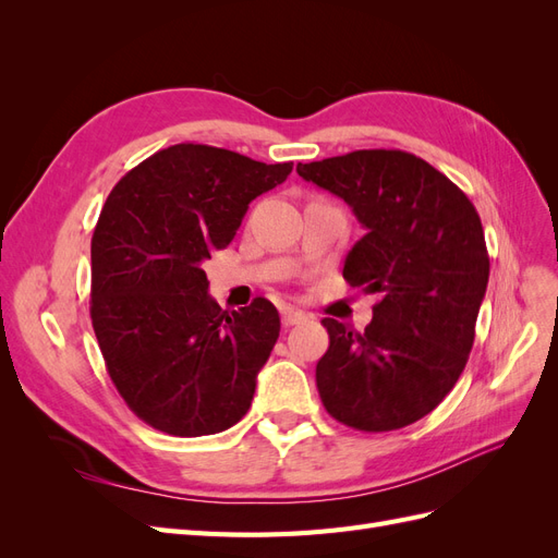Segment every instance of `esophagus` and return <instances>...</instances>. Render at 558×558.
Returning a JSON list of instances; mask_svg holds the SVG:
<instances>
[{
    "label": "esophagus",
    "instance_id": "1",
    "mask_svg": "<svg viewBox=\"0 0 558 558\" xmlns=\"http://www.w3.org/2000/svg\"><path fill=\"white\" fill-rule=\"evenodd\" d=\"M305 318H307V314L300 312V310H283V312H281V324H283L286 328L298 326V324H302V320H305Z\"/></svg>",
    "mask_w": 558,
    "mask_h": 558
}]
</instances>
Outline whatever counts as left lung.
<instances>
[{"label":"left lung","instance_id":"8db88e82","mask_svg":"<svg viewBox=\"0 0 558 558\" xmlns=\"http://www.w3.org/2000/svg\"><path fill=\"white\" fill-rule=\"evenodd\" d=\"M298 174L356 214L365 234L342 275L379 295L363 332L320 320L330 347L316 363L318 396L356 430L410 426L445 400L475 342L488 283L480 214L459 185L404 150L298 162Z\"/></svg>","mask_w":558,"mask_h":558}]
</instances>
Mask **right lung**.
<instances>
[{"label": "right lung", "mask_w": 558, "mask_h": 558, "mask_svg": "<svg viewBox=\"0 0 558 558\" xmlns=\"http://www.w3.org/2000/svg\"><path fill=\"white\" fill-rule=\"evenodd\" d=\"M291 170L177 144L109 193L90 244V318L118 393L156 430L214 435L248 412L279 312L265 298L223 312L202 263L232 242L251 199Z\"/></svg>", "instance_id": "1"}]
</instances>
